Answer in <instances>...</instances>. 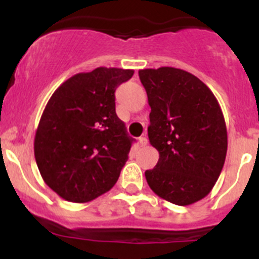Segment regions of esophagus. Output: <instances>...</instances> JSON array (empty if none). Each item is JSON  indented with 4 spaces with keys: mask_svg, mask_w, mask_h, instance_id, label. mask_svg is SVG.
<instances>
[{
    "mask_svg": "<svg viewBox=\"0 0 259 259\" xmlns=\"http://www.w3.org/2000/svg\"><path fill=\"white\" fill-rule=\"evenodd\" d=\"M138 142H139L140 146H145L148 144V139H146V137H140L139 139H138Z\"/></svg>",
    "mask_w": 259,
    "mask_h": 259,
    "instance_id": "1",
    "label": "esophagus"
}]
</instances>
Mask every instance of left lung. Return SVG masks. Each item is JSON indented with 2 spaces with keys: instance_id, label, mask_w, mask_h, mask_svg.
Returning <instances> with one entry per match:
<instances>
[{
  "instance_id": "left-lung-1",
  "label": "left lung",
  "mask_w": 259,
  "mask_h": 259,
  "mask_svg": "<svg viewBox=\"0 0 259 259\" xmlns=\"http://www.w3.org/2000/svg\"><path fill=\"white\" fill-rule=\"evenodd\" d=\"M151 111L148 135L159 151L145 171L150 189L177 205L209 194L227 155V127L215 96L203 81L176 67L140 70Z\"/></svg>"
}]
</instances>
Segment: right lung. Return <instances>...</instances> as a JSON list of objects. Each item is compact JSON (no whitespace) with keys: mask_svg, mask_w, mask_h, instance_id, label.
I'll return each mask as SVG.
<instances>
[{"mask_svg":"<svg viewBox=\"0 0 259 259\" xmlns=\"http://www.w3.org/2000/svg\"><path fill=\"white\" fill-rule=\"evenodd\" d=\"M133 75L98 67L70 77L50 98L33 150L42 179L65 200L90 202L119 179L134 139L115 111V90Z\"/></svg>","mask_w":259,"mask_h":259,"instance_id":"right-lung-1","label":"right lung"}]
</instances>
